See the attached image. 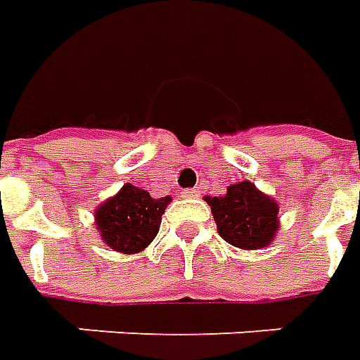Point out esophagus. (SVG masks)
<instances>
[{"instance_id":"obj_1","label":"esophagus","mask_w":360,"mask_h":360,"mask_svg":"<svg viewBox=\"0 0 360 360\" xmlns=\"http://www.w3.org/2000/svg\"><path fill=\"white\" fill-rule=\"evenodd\" d=\"M183 198H196V196H200V188H185L183 193H181Z\"/></svg>"}]
</instances>
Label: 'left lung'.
<instances>
[{
	"mask_svg": "<svg viewBox=\"0 0 360 360\" xmlns=\"http://www.w3.org/2000/svg\"><path fill=\"white\" fill-rule=\"evenodd\" d=\"M218 233L239 249H262L278 231L279 206L252 183L241 181L227 187V195L206 196Z\"/></svg>",
	"mask_w": 360,
	"mask_h": 360,
	"instance_id": "left-lung-1",
	"label": "left lung"
}]
</instances>
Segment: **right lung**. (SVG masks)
Here are the masks:
<instances>
[{
	"instance_id": "1",
	"label": "right lung",
	"mask_w": 360,
	"mask_h": 360,
	"mask_svg": "<svg viewBox=\"0 0 360 360\" xmlns=\"http://www.w3.org/2000/svg\"><path fill=\"white\" fill-rule=\"evenodd\" d=\"M169 196L152 198L150 193L131 183L123 185L113 198L96 210V226L103 243L117 252H139L146 249L158 235Z\"/></svg>"
}]
</instances>
